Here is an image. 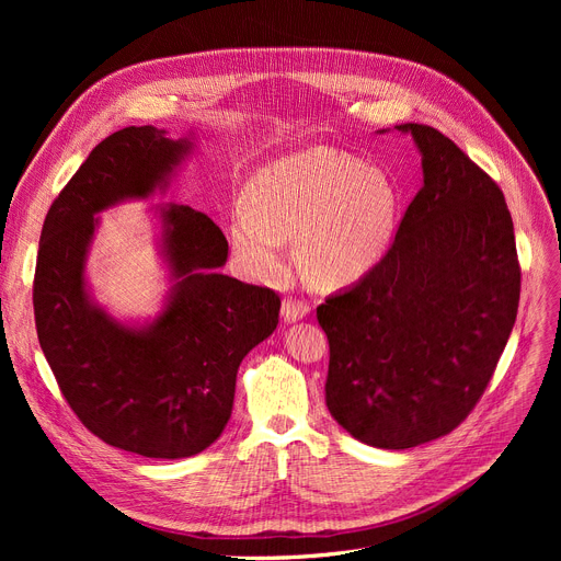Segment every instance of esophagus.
Here are the masks:
<instances>
[{
  "label": "esophagus",
  "instance_id": "obj_1",
  "mask_svg": "<svg viewBox=\"0 0 561 561\" xmlns=\"http://www.w3.org/2000/svg\"><path fill=\"white\" fill-rule=\"evenodd\" d=\"M309 305L302 300H284L282 302V318L284 322H298L309 316Z\"/></svg>",
  "mask_w": 561,
  "mask_h": 561
}]
</instances>
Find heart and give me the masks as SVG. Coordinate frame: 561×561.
Wrapping results in <instances>:
<instances>
[{"mask_svg": "<svg viewBox=\"0 0 561 561\" xmlns=\"http://www.w3.org/2000/svg\"><path fill=\"white\" fill-rule=\"evenodd\" d=\"M400 193L389 176L332 147L282 157L248 184V206L231 214L229 243L241 271L275 279L286 241L316 286L339 288L370 275L389 254Z\"/></svg>", "mask_w": 561, "mask_h": 561, "instance_id": "heart-1", "label": "heart"}]
</instances>
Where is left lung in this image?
<instances>
[{
	"label": "left lung",
	"instance_id": "left-lung-1",
	"mask_svg": "<svg viewBox=\"0 0 561 561\" xmlns=\"http://www.w3.org/2000/svg\"><path fill=\"white\" fill-rule=\"evenodd\" d=\"M396 129L419 147L423 188L385 261L316 309L330 341V414L387 450L446 436L473 411L520 298L503 191L434 127Z\"/></svg>",
	"mask_w": 561,
	"mask_h": 561
}]
</instances>
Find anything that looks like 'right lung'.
Segmentation results:
<instances>
[{
    "label": "right lung",
    "instance_id": "1",
    "mask_svg": "<svg viewBox=\"0 0 561 561\" xmlns=\"http://www.w3.org/2000/svg\"><path fill=\"white\" fill-rule=\"evenodd\" d=\"M193 138L152 125L104 138L49 206L34 279L45 359L79 421L104 444L154 459L193 457L222 434L236 373L279 322V296L222 275L227 239L186 204L157 206L170 275L142 325L113 318L85 284L98 214L165 191Z\"/></svg>",
    "mask_w": 561,
    "mask_h": 561
}]
</instances>
